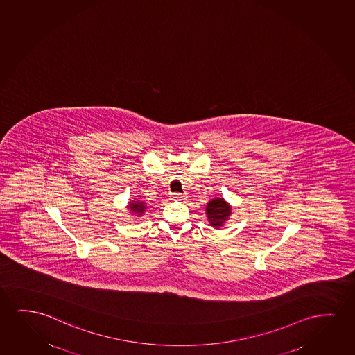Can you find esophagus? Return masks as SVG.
I'll return each mask as SVG.
<instances>
[{
    "mask_svg": "<svg viewBox=\"0 0 355 355\" xmlns=\"http://www.w3.org/2000/svg\"><path fill=\"white\" fill-rule=\"evenodd\" d=\"M172 199H173V200H184L185 195L180 194V193H175V194H172Z\"/></svg>",
    "mask_w": 355,
    "mask_h": 355,
    "instance_id": "1",
    "label": "esophagus"
}]
</instances>
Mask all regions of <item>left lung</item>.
<instances>
[{
    "label": "left lung",
    "instance_id": "obj_1",
    "mask_svg": "<svg viewBox=\"0 0 355 355\" xmlns=\"http://www.w3.org/2000/svg\"><path fill=\"white\" fill-rule=\"evenodd\" d=\"M206 214L211 225L218 229L230 217L232 207L224 201L223 198H214L206 206Z\"/></svg>",
    "mask_w": 355,
    "mask_h": 355
}]
</instances>
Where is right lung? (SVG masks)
<instances>
[{"mask_svg": "<svg viewBox=\"0 0 355 355\" xmlns=\"http://www.w3.org/2000/svg\"><path fill=\"white\" fill-rule=\"evenodd\" d=\"M128 209L131 211L132 214L141 216V214L146 211V204L141 202V201H133V200H131L130 205H128Z\"/></svg>", "mask_w": 355, "mask_h": 355, "instance_id": "right-lung-1", "label": "right lung"}]
</instances>
